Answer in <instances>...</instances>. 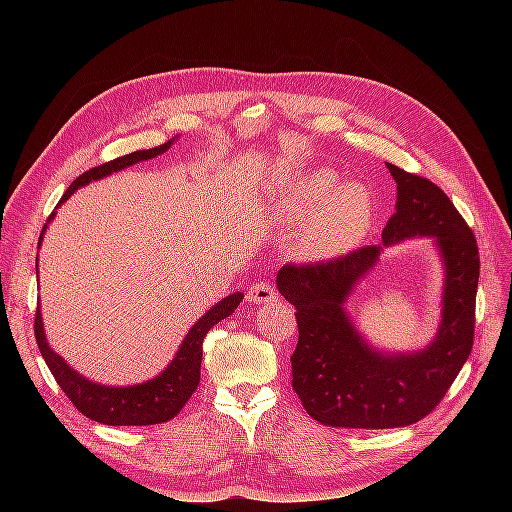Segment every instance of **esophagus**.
Masks as SVG:
<instances>
[{"label": "esophagus", "mask_w": 512, "mask_h": 512, "mask_svg": "<svg viewBox=\"0 0 512 512\" xmlns=\"http://www.w3.org/2000/svg\"><path fill=\"white\" fill-rule=\"evenodd\" d=\"M275 299V288L271 282H258L250 288V301L256 305L271 303Z\"/></svg>", "instance_id": "1"}]
</instances>
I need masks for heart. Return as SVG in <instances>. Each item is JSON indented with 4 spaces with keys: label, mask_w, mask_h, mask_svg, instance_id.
I'll list each match as a JSON object with an SVG mask.
<instances>
[{
    "label": "heart",
    "mask_w": 512,
    "mask_h": 512,
    "mask_svg": "<svg viewBox=\"0 0 512 512\" xmlns=\"http://www.w3.org/2000/svg\"><path fill=\"white\" fill-rule=\"evenodd\" d=\"M273 211L286 222H305L294 250L305 260L344 254L359 243L374 218V198L361 183H346L327 168L301 173L273 196Z\"/></svg>",
    "instance_id": "1"
}]
</instances>
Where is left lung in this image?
<instances>
[{"mask_svg": "<svg viewBox=\"0 0 512 512\" xmlns=\"http://www.w3.org/2000/svg\"><path fill=\"white\" fill-rule=\"evenodd\" d=\"M386 168L397 183V203L382 245L277 273V290L297 309L299 324L292 389L307 414L329 427L391 429L421 421L451 389L474 342L480 260L472 230L436 183L389 162ZM416 236H429L443 260L439 331L418 351H378L355 329L345 305L382 246Z\"/></svg>", "mask_w": 512, "mask_h": 512, "instance_id": "left-lung-1", "label": "left lung"}]
</instances>
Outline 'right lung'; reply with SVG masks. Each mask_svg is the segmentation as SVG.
<instances>
[{
  "label": "right lung",
  "mask_w": 512,
  "mask_h": 512,
  "mask_svg": "<svg viewBox=\"0 0 512 512\" xmlns=\"http://www.w3.org/2000/svg\"><path fill=\"white\" fill-rule=\"evenodd\" d=\"M175 141H177V136L170 138V141H166L160 147L134 151V153H128V156H121L113 162H106V164H100L96 168L87 170V173H83L81 177H76L72 181L66 194L61 196V200L57 203V209L64 205L76 190L83 188V185H89L91 181H98V179H104L113 173H119V170L134 166L138 162H147L151 158H158V156H162V153H166ZM57 209L49 215V220H46V224L40 232L38 247L42 245L44 232H46V228H49L51 220L55 218ZM241 301H243V294L232 292L220 303L209 307L207 314H203L192 324V329L188 331V335L183 337L179 350L175 352L173 361H170L156 378L138 382V384H128V386L100 384V382L85 378L76 369H72L66 363L64 356H59L49 346V342H46L40 307L36 312L34 331H36V342L42 352L44 363L49 365L51 374L55 376L57 384L61 386V391L68 395V399L76 408H79V412H83L87 418H91V421H98L102 425H113V427H117V425H130V427L158 425V423H166L173 416H177L179 410L185 406V401L192 397V393L196 391V386L200 382L203 339L207 337V333L215 327V324L235 312Z\"/></svg>",
  "instance_id": "add662e5"
}]
</instances>
